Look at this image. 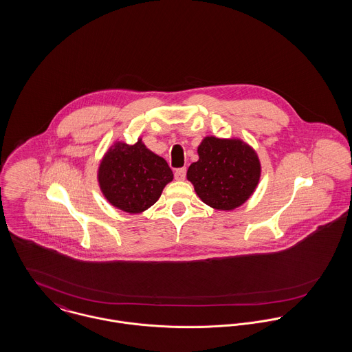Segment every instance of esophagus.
I'll list each match as a JSON object with an SVG mask.
<instances>
[{"label": "esophagus", "instance_id": "esophagus-1", "mask_svg": "<svg viewBox=\"0 0 352 352\" xmlns=\"http://www.w3.org/2000/svg\"><path fill=\"white\" fill-rule=\"evenodd\" d=\"M174 177L177 181H184L185 177H186V168L182 167V168H177L175 173H174Z\"/></svg>", "mask_w": 352, "mask_h": 352}]
</instances>
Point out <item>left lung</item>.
<instances>
[{"label":"left lung","instance_id":"left-lung-1","mask_svg":"<svg viewBox=\"0 0 352 352\" xmlns=\"http://www.w3.org/2000/svg\"><path fill=\"white\" fill-rule=\"evenodd\" d=\"M198 161L190 164L188 179L204 204L217 210H234L258 185L261 163L257 153L239 138L205 136Z\"/></svg>","mask_w":352,"mask_h":352}]
</instances>
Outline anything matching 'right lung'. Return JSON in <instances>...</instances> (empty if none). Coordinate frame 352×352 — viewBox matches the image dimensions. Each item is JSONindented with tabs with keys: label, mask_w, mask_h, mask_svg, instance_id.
Masks as SVG:
<instances>
[{
	"label": "right lung",
	"mask_w": 352,
	"mask_h": 352,
	"mask_svg": "<svg viewBox=\"0 0 352 352\" xmlns=\"http://www.w3.org/2000/svg\"><path fill=\"white\" fill-rule=\"evenodd\" d=\"M173 177L167 162L148 150L142 138L134 144L116 140L98 168V182L104 198L113 208L130 214L153 206Z\"/></svg>",
	"instance_id": "obj_1"
}]
</instances>
